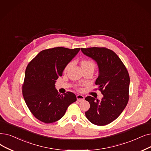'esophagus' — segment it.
<instances>
[{
	"label": "esophagus",
	"mask_w": 151,
	"mask_h": 151,
	"mask_svg": "<svg viewBox=\"0 0 151 151\" xmlns=\"http://www.w3.org/2000/svg\"><path fill=\"white\" fill-rule=\"evenodd\" d=\"M76 99H77V101H83L84 99V97L83 96V95H81V94H78L76 96Z\"/></svg>",
	"instance_id": "esophagus-1"
}]
</instances>
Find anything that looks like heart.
Listing matches in <instances>:
<instances>
[{
    "label": "heart",
    "mask_w": 151,
    "mask_h": 151,
    "mask_svg": "<svg viewBox=\"0 0 151 151\" xmlns=\"http://www.w3.org/2000/svg\"><path fill=\"white\" fill-rule=\"evenodd\" d=\"M71 65L72 62L68 63L64 68V72H67L71 67ZM81 65L84 71L87 70H92L94 71L96 67V64L95 62L92 59H90V58H86V59H84L81 60Z\"/></svg>",
    "instance_id": "heart-1"
}]
</instances>
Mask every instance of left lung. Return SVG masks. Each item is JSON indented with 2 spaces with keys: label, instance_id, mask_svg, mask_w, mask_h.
I'll use <instances>...</instances> for the list:
<instances>
[{
  "label": "left lung",
  "instance_id": "1",
  "mask_svg": "<svg viewBox=\"0 0 151 151\" xmlns=\"http://www.w3.org/2000/svg\"><path fill=\"white\" fill-rule=\"evenodd\" d=\"M83 53L94 60L99 68L96 81L103 94L101 100L88 96L85 100L90 108L85 112L88 120L104 126L116 119L126 107L129 99V76L120 58L114 51L106 47L81 48Z\"/></svg>",
  "mask_w": 151,
  "mask_h": 151
}]
</instances>
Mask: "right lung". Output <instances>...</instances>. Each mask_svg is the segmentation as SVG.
Segmentation results:
<instances>
[{"mask_svg": "<svg viewBox=\"0 0 151 151\" xmlns=\"http://www.w3.org/2000/svg\"><path fill=\"white\" fill-rule=\"evenodd\" d=\"M80 50L62 47L45 49L28 63L22 86L23 96L30 112L39 120L45 123L58 121L70 105L76 101L71 92L58 93L55 84Z\"/></svg>", "mask_w": 151, "mask_h": 151, "instance_id": "add662e5", "label": "right lung"}]
</instances>
